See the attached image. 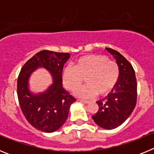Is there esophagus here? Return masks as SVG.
<instances>
[{
    "mask_svg": "<svg viewBox=\"0 0 154 154\" xmlns=\"http://www.w3.org/2000/svg\"><path fill=\"white\" fill-rule=\"evenodd\" d=\"M79 102H80V103H85V104H87V103H89V101H88V100H82V99H80Z\"/></svg>",
    "mask_w": 154,
    "mask_h": 154,
    "instance_id": "34e87169",
    "label": "esophagus"
}]
</instances>
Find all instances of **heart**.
<instances>
[{
  "label": "heart",
  "mask_w": 154,
  "mask_h": 154,
  "mask_svg": "<svg viewBox=\"0 0 154 154\" xmlns=\"http://www.w3.org/2000/svg\"><path fill=\"white\" fill-rule=\"evenodd\" d=\"M119 69L117 63L101 55H88L76 60L75 67L64 69L62 80L65 88L74 91L85 79L87 85L74 92L76 96L92 98L97 94L103 96L109 93L117 83Z\"/></svg>",
  "instance_id": "1"
}]
</instances>
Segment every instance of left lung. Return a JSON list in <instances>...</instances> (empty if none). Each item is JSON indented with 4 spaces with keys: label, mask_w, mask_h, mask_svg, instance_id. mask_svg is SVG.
<instances>
[{
    "label": "left lung",
    "mask_w": 154,
    "mask_h": 154,
    "mask_svg": "<svg viewBox=\"0 0 154 154\" xmlns=\"http://www.w3.org/2000/svg\"><path fill=\"white\" fill-rule=\"evenodd\" d=\"M106 50L112 55L119 66V79L106 97L96 102L99 109L92 118L103 129L112 130L123 124L135 108L137 84L131 64L118 51L109 48H106Z\"/></svg>",
    "instance_id": "1"
}]
</instances>
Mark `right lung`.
<instances>
[{
	"label": "right lung",
	"mask_w": 154,
	"mask_h": 154,
	"mask_svg": "<svg viewBox=\"0 0 154 154\" xmlns=\"http://www.w3.org/2000/svg\"><path fill=\"white\" fill-rule=\"evenodd\" d=\"M69 58V53L43 50L30 58L19 74L17 90L21 111L28 123L42 132L52 133L62 127L76 101L62 87V69ZM39 67L51 74L53 83L44 92L35 94L29 90V79Z\"/></svg>",
	"instance_id": "add662e5"
}]
</instances>
